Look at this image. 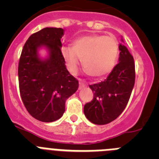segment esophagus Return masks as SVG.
Instances as JSON below:
<instances>
[{
    "mask_svg": "<svg viewBox=\"0 0 159 159\" xmlns=\"http://www.w3.org/2000/svg\"><path fill=\"white\" fill-rule=\"evenodd\" d=\"M86 86H87V84H85V83L80 81V86H79V89H82V88H85Z\"/></svg>",
    "mask_w": 159,
    "mask_h": 159,
    "instance_id": "obj_1",
    "label": "esophagus"
}]
</instances>
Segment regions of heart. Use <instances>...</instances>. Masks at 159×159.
<instances>
[{
	"label": "heart",
	"instance_id": "1",
	"mask_svg": "<svg viewBox=\"0 0 159 159\" xmlns=\"http://www.w3.org/2000/svg\"><path fill=\"white\" fill-rule=\"evenodd\" d=\"M61 52L71 73L76 72L83 60L87 72L94 78H101L108 75L116 65L119 43L114 36L91 34L76 38L72 46H64Z\"/></svg>",
	"mask_w": 159,
	"mask_h": 159
}]
</instances>
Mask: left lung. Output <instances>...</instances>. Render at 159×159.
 Listing matches in <instances>:
<instances>
[{
  "instance_id": "left-lung-1",
  "label": "left lung",
  "mask_w": 159,
  "mask_h": 159,
  "mask_svg": "<svg viewBox=\"0 0 159 159\" xmlns=\"http://www.w3.org/2000/svg\"><path fill=\"white\" fill-rule=\"evenodd\" d=\"M119 63L104 81L89 85L93 99L84 112L92 123L104 125L117 119L127 105L135 80L134 58L126 46L119 44Z\"/></svg>"
}]
</instances>
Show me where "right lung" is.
Segmentation results:
<instances>
[{
	"label": "right lung",
	"mask_w": 159,
	"mask_h": 159,
	"mask_svg": "<svg viewBox=\"0 0 159 159\" xmlns=\"http://www.w3.org/2000/svg\"><path fill=\"white\" fill-rule=\"evenodd\" d=\"M61 28H45L31 35L22 49L18 64L20 97L33 118L50 123L62 117L65 101L76 92L79 81L66 68L61 52ZM44 46L49 57L44 61L37 50Z\"/></svg>",
	"instance_id": "add662e5"
}]
</instances>
